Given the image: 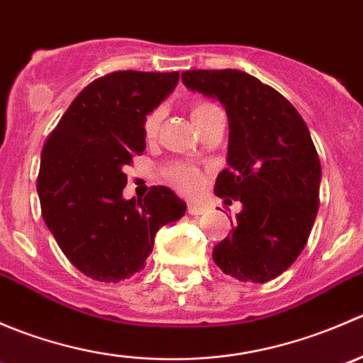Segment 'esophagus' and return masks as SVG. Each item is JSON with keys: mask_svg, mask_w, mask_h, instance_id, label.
Masks as SVG:
<instances>
[{"mask_svg": "<svg viewBox=\"0 0 363 363\" xmlns=\"http://www.w3.org/2000/svg\"><path fill=\"white\" fill-rule=\"evenodd\" d=\"M207 211V205L200 203V202H189L188 203V212L191 216H200Z\"/></svg>", "mask_w": 363, "mask_h": 363, "instance_id": "34e87169", "label": "esophagus"}]
</instances>
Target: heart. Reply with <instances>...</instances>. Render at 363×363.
<instances>
[{
	"label": "heart",
	"instance_id": "b5f03b06",
	"mask_svg": "<svg viewBox=\"0 0 363 363\" xmlns=\"http://www.w3.org/2000/svg\"><path fill=\"white\" fill-rule=\"evenodd\" d=\"M214 107L212 104H207V101H199V104H193L191 108H189V113H191V119L193 123H199L200 119L207 113L211 108ZM161 117H163V111L161 108H155L152 112H149L145 116L144 124H142V130H144L145 138H155L156 133L160 130V124H161ZM172 179H174L175 184L181 186L182 189H195L196 186L202 182V177L196 170L188 167H179L172 172Z\"/></svg>",
	"mask_w": 363,
	"mask_h": 363
}]
</instances>
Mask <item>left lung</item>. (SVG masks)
I'll return each instance as SVG.
<instances>
[{"label":"left lung","mask_w":363,"mask_h":363,"mask_svg":"<svg viewBox=\"0 0 363 363\" xmlns=\"http://www.w3.org/2000/svg\"><path fill=\"white\" fill-rule=\"evenodd\" d=\"M182 84L228 116V168L214 193L240 199L242 211L212 259L235 279L267 283L298 258L318 214L321 164L309 128L283 94L240 69H189Z\"/></svg>","instance_id":"1"}]
</instances>
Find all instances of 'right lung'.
Returning a JSON list of instances; mask_svg holds the SVG:
<instances>
[{
  "label": "right lung",
  "mask_w": 363,
  "mask_h": 363,
  "mask_svg": "<svg viewBox=\"0 0 363 363\" xmlns=\"http://www.w3.org/2000/svg\"><path fill=\"white\" fill-rule=\"evenodd\" d=\"M179 72H113L84 87L47 138L40 163L42 216L82 274L119 283L145 267L156 232L186 203L164 186L123 196V168L145 149V116L175 89Z\"/></svg>",
  "instance_id": "add662e5"
}]
</instances>
